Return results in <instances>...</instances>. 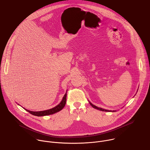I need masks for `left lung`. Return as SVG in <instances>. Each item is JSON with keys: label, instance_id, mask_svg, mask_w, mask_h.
Returning a JSON list of instances; mask_svg holds the SVG:
<instances>
[{"label": "left lung", "instance_id": "1", "mask_svg": "<svg viewBox=\"0 0 150 150\" xmlns=\"http://www.w3.org/2000/svg\"><path fill=\"white\" fill-rule=\"evenodd\" d=\"M90 103V104H91V105L93 107V108H94V109H98V110H101V111H104V112H108V111H109V112H112V111H111V110H105V109H102V108H98V107H97V106H96V105H93L92 103H91L90 102H89ZM113 112H115V111H113Z\"/></svg>", "mask_w": 150, "mask_h": 150}]
</instances>
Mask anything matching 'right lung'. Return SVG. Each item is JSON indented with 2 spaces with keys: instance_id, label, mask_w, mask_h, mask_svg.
<instances>
[{
  "instance_id": "1",
  "label": "right lung",
  "mask_w": 150,
  "mask_h": 150,
  "mask_svg": "<svg viewBox=\"0 0 150 150\" xmlns=\"http://www.w3.org/2000/svg\"><path fill=\"white\" fill-rule=\"evenodd\" d=\"M67 93L64 96L62 101L60 102V103L57 105V106L54 107V108L49 109V110H45V111H40V112H33V111H30L28 110L25 109H24L25 110H27L28 112H29L30 113H31L34 116H47V115H53L55 113H57L59 111H60L64 107H65V104H66V102H67Z\"/></svg>"
}]
</instances>
